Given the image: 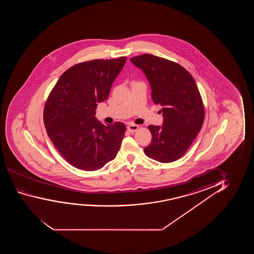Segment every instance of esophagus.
<instances>
[{
    "mask_svg": "<svg viewBox=\"0 0 254 254\" xmlns=\"http://www.w3.org/2000/svg\"><path fill=\"white\" fill-rule=\"evenodd\" d=\"M139 129V126L135 125V124H132V123H129L127 126V130L129 132H134Z\"/></svg>",
    "mask_w": 254,
    "mask_h": 254,
    "instance_id": "esophagus-1",
    "label": "esophagus"
}]
</instances>
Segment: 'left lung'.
<instances>
[{"instance_id": "left-lung-1", "label": "left lung", "mask_w": 254, "mask_h": 254, "mask_svg": "<svg viewBox=\"0 0 254 254\" xmlns=\"http://www.w3.org/2000/svg\"><path fill=\"white\" fill-rule=\"evenodd\" d=\"M143 70L152 99L162 107V127L148 126L152 141L146 155L169 163L184 155L201 129L205 108L193 77L180 64L150 54L130 58Z\"/></svg>"}]
</instances>
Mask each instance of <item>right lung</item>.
I'll list each match as a JSON object with an SVG mask.
<instances>
[{"instance_id":"right-lung-1","label":"right lung","mask_w":254,"mask_h":254,"mask_svg":"<svg viewBox=\"0 0 254 254\" xmlns=\"http://www.w3.org/2000/svg\"><path fill=\"white\" fill-rule=\"evenodd\" d=\"M126 61L122 56L73 65L60 77L46 101L43 121L48 135L62 156L78 169H101L120 150L125 124L105 126L94 115Z\"/></svg>"}]
</instances>
